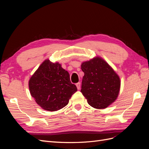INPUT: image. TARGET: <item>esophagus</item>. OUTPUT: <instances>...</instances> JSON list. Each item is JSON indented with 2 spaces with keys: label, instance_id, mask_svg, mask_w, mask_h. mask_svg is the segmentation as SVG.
Instances as JSON below:
<instances>
[{
  "label": "esophagus",
  "instance_id": "1",
  "mask_svg": "<svg viewBox=\"0 0 149 149\" xmlns=\"http://www.w3.org/2000/svg\"><path fill=\"white\" fill-rule=\"evenodd\" d=\"M76 87H77V89H80V86H81V83H78L76 84Z\"/></svg>",
  "mask_w": 149,
  "mask_h": 149
}]
</instances>
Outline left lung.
I'll return each instance as SVG.
<instances>
[{"label": "left lung", "instance_id": "1", "mask_svg": "<svg viewBox=\"0 0 149 149\" xmlns=\"http://www.w3.org/2000/svg\"><path fill=\"white\" fill-rule=\"evenodd\" d=\"M84 75L81 92L89 104L104 109L116 101L120 91L119 76L102 58L97 56L81 66Z\"/></svg>", "mask_w": 149, "mask_h": 149}]
</instances>
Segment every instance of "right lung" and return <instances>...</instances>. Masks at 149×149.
Masks as SVG:
<instances>
[{"mask_svg": "<svg viewBox=\"0 0 149 149\" xmlns=\"http://www.w3.org/2000/svg\"><path fill=\"white\" fill-rule=\"evenodd\" d=\"M29 89L43 109L56 111L66 106L77 88L70 81V74L58 63L45 60L30 78Z\"/></svg>", "mask_w": 149, "mask_h": 149, "instance_id": "right-lung-1", "label": "right lung"}]
</instances>
